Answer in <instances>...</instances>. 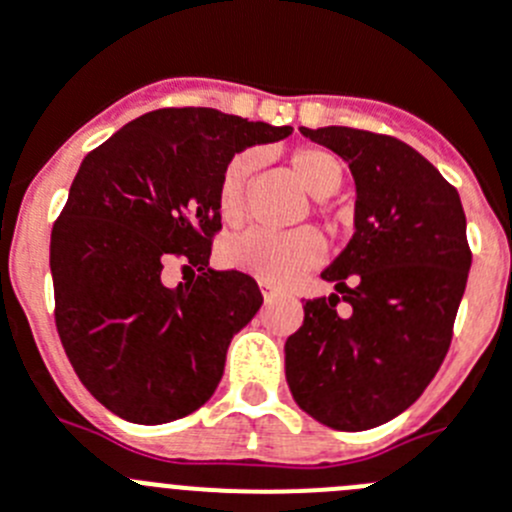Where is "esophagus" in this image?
<instances>
[{"instance_id": "1", "label": "esophagus", "mask_w": 512, "mask_h": 512, "mask_svg": "<svg viewBox=\"0 0 512 512\" xmlns=\"http://www.w3.org/2000/svg\"><path fill=\"white\" fill-rule=\"evenodd\" d=\"M261 287V294H264V299H274L276 294H279V289L274 287V284H269V281H259Z\"/></svg>"}]
</instances>
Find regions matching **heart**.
<instances>
[{"instance_id": "heart-1", "label": "heart", "mask_w": 512, "mask_h": 512, "mask_svg": "<svg viewBox=\"0 0 512 512\" xmlns=\"http://www.w3.org/2000/svg\"><path fill=\"white\" fill-rule=\"evenodd\" d=\"M292 172L304 190L317 200L335 195L342 185V162L325 149L304 147L289 159ZM253 154H236L223 170L218 187V210L225 223H238L243 218V190L251 175ZM322 238L312 228H299L292 233L246 231L231 238L223 246V261L228 266L256 276L269 284H281L302 271L312 269L322 259Z\"/></svg>"}]
</instances>
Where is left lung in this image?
Returning <instances> with one entry per match:
<instances>
[{
  "instance_id": "8db88e82",
  "label": "left lung",
  "mask_w": 512,
  "mask_h": 512,
  "mask_svg": "<svg viewBox=\"0 0 512 512\" xmlns=\"http://www.w3.org/2000/svg\"><path fill=\"white\" fill-rule=\"evenodd\" d=\"M348 162L355 233L284 345L294 401L330 429L365 431L424 393L452 342L472 253L459 192L401 139L350 126L299 129ZM350 315H337L339 297Z\"/></svg>"
}]
</instances>
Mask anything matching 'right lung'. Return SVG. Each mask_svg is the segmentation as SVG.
<instances>
[{"label":"right lung","instance_id":"right-lung-1","mask_svg":"<svg viewBox=\"0 0 512 512\" xmlns=\"http://www.w3.org/2000/svg\"><path fill=\"white\" fill-rule=\"evenodd\" d=\"M289 134L185 106L149 111L86 154L50 236L55 325L111 414L167 424L213 396L233 335L264 302L251 276L208 264L220 177L238 152ZM172 258L201 276L170 290L161 269Z\"/></svg>","mask_w":512,"mask_h":512}]
</instances>
